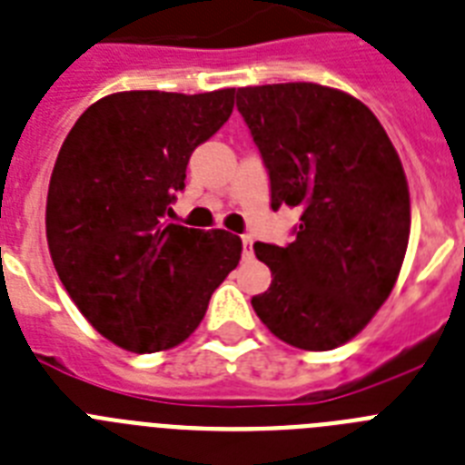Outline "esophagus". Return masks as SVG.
Returning a JSON list of instances; mask_svg holds the SVG:
<instances>
[{
  "mask_svg": "<svg viewBox=\"0 0 465 465\" xmlns=\"http://www.w3.org/2000/svg\"><path fill=\"white\" fill-rule=\"evenodd\" d=\"M252 244H253V237L252 235H242V247H244V256H252Z\"/></svg>",
  "mask_w": 465,
  "mask_h": 465,
  "instance_id": "34e87169",
  "label": "esophagus"
}]
</instances>
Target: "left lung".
Segmentation results:
<instances>
[{
  "mask_svg": "<svg viewBox=\"0 0 465 465\" xmlns=\"http://www.w3.org/2000/svg\"><path fill=\"white\" fill-rule=\"evenodd\" d=\"M237 110L271 176V206L301 212L292 244H253L272 272L253 311L293 348L343 346L386 303L402 268L411 225L402 162L374 113L346 91L244 86Z\"/></svg>",
  "mask_w": 465,
  "mask_h": 465,
  "instance_id": "obj_1",
  "label": "left lung"
}]
</instances>
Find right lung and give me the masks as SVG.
Here are the masks:
<instances>
[{"label":"right lung","mask_w":465,"mask_h":465,"mask_svg":"<svg viewBox=\"0 0 465 465\" xmlns=\"http://www.w3.org/2000/svg\"><path fill=\"white\" fill-rule=\"evenodd\" d=\"M235 89L119 91L82 113L46 197V242L63 287L114 346L157 352L200 327L242 240L166 221L193 150L232 113Z\"/></svg>","instance_id":"1"}]
</instances>
